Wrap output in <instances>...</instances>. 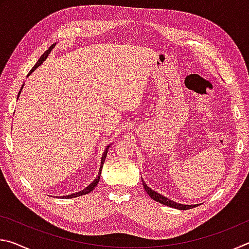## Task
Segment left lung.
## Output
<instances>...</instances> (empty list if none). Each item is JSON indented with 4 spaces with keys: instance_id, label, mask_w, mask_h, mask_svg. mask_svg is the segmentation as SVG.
Returning <instances> with one entry per match:
<instances>
[{
    "instance_id": "obj_1",
    "label": "left lung",
    "mask_w": 249,
    "mask_h": 249,
    "mask_svg": "<svg viewBox=\"0 0 249 249\" xmlns=\"http://www.w3.org/2000/svg\"><path fill=\"white\" fill-rule=\"evenodd\" d=\"M142 185H144V189L146 190V192L148 193V196H149L153 200L159 202V203L165 204V205H167V206H170V208H174V209H177V210H189V209H193V208H196V206H197L196 204H190V205H188V204L177 203V202L172 201V200H170V199H168V197L163 196L162 195H160V193L156 192L155 190H151V189L148 187V185H147V184L145 183V181L142 180Z\"/></svg>"
}]
</instances>
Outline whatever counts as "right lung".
<instances>
[{
	"mask_svg": "<svg viewBox=\"0 0 249 249\" xmlns=\"http://www.w3.org/2000/svg\"><path fill=\"white\" fill-rule=\"evenodd\" d=\"M56 44L57 43H54L53 45H52L50 46V47L46 50V52L43 53V56H41L39 59H38V61L36 62V65L33 67V69L29 71V73H28V75H31L34 71H35L37 68H38V67L43 64V62L46 60V59H47V57H48V54L50 53V52H52L53 50V48H54V46H56ZM23 87H24V84L22 86V88H20V91L18 92V99L19 98V94H20V92H22V89H23ZM109 146L111 145H108V146H107L105 147V149H104V151H103V154H102V157H101V165H100V168H99V172H98V176H96V178L92 181V182L88 185V187H86L83 189L82 191H78V192H74V193H72V195H69V196H60L61 199L62 197H64V199H72V197H77V196H84V195H88V193H90L92 190H93V189L96 187V185H98V183H99V181H100V177H101V171H102V168H103V165H104V161H105V158H107V151H108V148H109Z\"/></svg>",
	"mask_w": 249,
	"mask_h": 249,
	"instance_id": "right-lung-1",
	"label": "right lung"
}]
</instances>
